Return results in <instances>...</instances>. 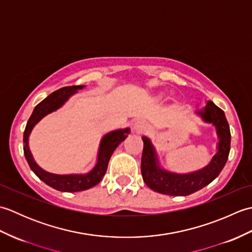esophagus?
Listing matches in <instances>:
<instances>
[{"instance_id": "obj_1", "label": "esophagus", "mask_w": 252, "mask_h": 252, "mask_svg": "<svg viewBox=\"0 0 252 252\" xmlns=\"http://www.w3.org/2000/svg\"><path fill=\"white\" fill-rule=\"evenodd\" d=\"M148 130H149L148 125L143 121H138L134 125V132L137 133V134H142V133H145Z\"/></svg>"}]
</instances>
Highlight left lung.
I'll return each mask as SVG.
<instances>
[{
  "label": "left lung",
  "instance_id": "left-lung-1",
  "mask_svg": "<svg viewBox=\"0 0 252 252\" xmlns=\"http://www.w3.org/2000/svg\"><path fill=\"white\" fill-rule=\"evenodd\" d=\"M207 123H212L219 137L218 152L206 167L190 173L169 172L159 165L156 149L148 137L144 142L141 171L145 184L153 190L169 196H187L210 184L221 173L231 149V131L224 111L209 100L205 108L196 111Z\"/></svg>",
  "mask_w": 252,
  "mask_h": 252
}]
</instances>
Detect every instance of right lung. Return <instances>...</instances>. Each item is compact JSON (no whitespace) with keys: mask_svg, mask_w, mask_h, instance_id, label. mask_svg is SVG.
<instances>
[{"mask_svg":"<svg viewBox=\"0 0 252 252\" xmlns=\"http://www.w3.org/2000/svg\"><path fill=\"white\" fill-rule=\"evenodd\" d=\"M84 85H72V87H65L55 91L50 94L45 99L37 104L32 115L30 116L28 122H27L26 129L24 132V153L29 167L33 171L35 175L44 182L45 184L53 187L57 190L74 192L89 189L91 187L98 184L106 173L107 167H108L109 159L112 153L121 142L126 140V137L130 133V129H119L111 131L103 136L99 144L97 161L95 167L85 174H54L40 168L34 161L33 157L29 148V136L34 126L39 122L42 118L46 115L57 110L58 108L66 103L70 96L76 94L78 90H82Z\"/></svg>","mask_w":252,"mask_h":252,"instance_id":"add662e5","label":"right lung"}]
</instances>
